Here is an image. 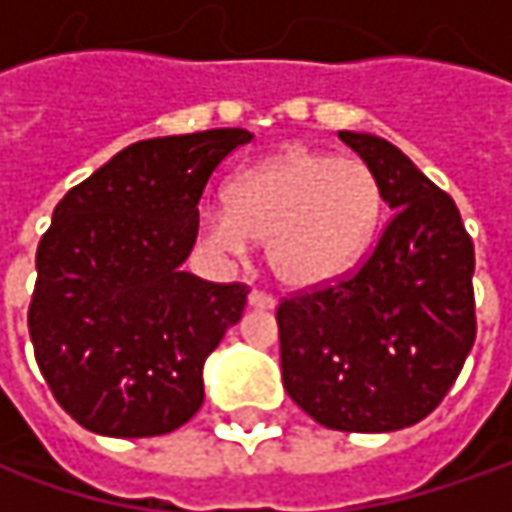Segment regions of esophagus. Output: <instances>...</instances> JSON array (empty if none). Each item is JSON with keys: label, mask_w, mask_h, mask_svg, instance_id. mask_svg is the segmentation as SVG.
Here are the masks:
<instances>
[{"label": "esophagus", "mask_w": 512, "mask_h": 512, "mask_svg": "<svg viewBox=\"0 0 512 512\" xmlns=\"http://www.w3.org/2000/svg\"><path fill=\"white\" fill-rule=\"evenodd\" d=\"M247 305L256 307V310H273V307H276V299H273L270 293H262V290H250Z\"/></svg>", "instance_id": "34e87169"}]
</instances>
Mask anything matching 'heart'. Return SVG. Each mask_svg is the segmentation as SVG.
Returning a JSON list of instances; mask_svg holds the SVG:
<instances>
[{"mask_svg":"<svg viewBox=\"0 0 512 512\" xmlns=\"http://www.w3.org/2000/svg\"><path fill=\"white\" fill-rule=\"evenodd\" d=\"M384 196L356 159L287 148L239 170L225 207L207 210L199 239L222 256L267 242V265L287 287H322L362 262L379 230Z\"/></svg>","mask_w":512,"mask_h":512,"instance_id":"b5f03b06","label":"heart"}]
</instances>
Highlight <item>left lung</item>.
<instances>
[{
  "mask_svg": "<svg viewBox=\"0 0 512 512\" xmlns=\"http://www.w3.org/2000/svg\"><path fill=\"white\" fill-rule=\"evenodd\" d=\"M379 179L393 219L356 273L276 310L287 396L344 433L430 416L476 342L473 239L456 202L402 150L339 130Z\"/></svg>",
  "mask_w": 512,
  "mask_h": 512,
  "instance_id": "8db88e82",
  "label": "left lung"
}]
</instances>
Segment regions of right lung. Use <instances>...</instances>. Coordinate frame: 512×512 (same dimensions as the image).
<instances>
[{"label":"right lung","mask_w":512,"mask_h":512,"mask_svg":"<svg viewBox=\"0 0 512 512\" xmlns=\"http://www.w3.org/2000/svg\"><path fill=\"white\" fill-rule=\"evenodd\" d=\"M253 133L145 139L70 187L36 250L30 342L50 393L90 433L145 439L205 402L202 370L245 285L182 270L210 173Z\"/></svg>","instance_id":"right-lung-1"}]
</instances>
